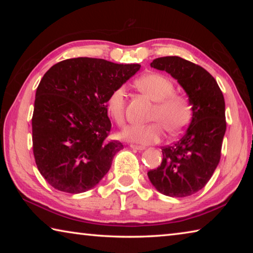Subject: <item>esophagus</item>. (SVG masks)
<instances>
[{"instance_id":"esophagus-1","label":"esophagus","mask_w":253,"mask_h":253,"mask_svg":"<svg viewBox=\"0 0 253 253\" xmlns=\"http://www.w3.org/2000/svg\"><path fill=\"white\" fill-rule=\"evenodd\" d=\"M129 147L132 149H136V151H143V149H145L144 146H139V145H135V144H130Z\"/></svg>"}]
</instances>
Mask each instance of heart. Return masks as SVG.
<instances>
[{
    "mask_svg": "<svg viewBox=\"0 0 253 253\" xmlns=\"http://www.w3.org/2000/svg\"><path fill=\"white\" fill-rule=\"evenodd\" d=\"M135 84L148 98L156 101L149 116L153 123L128 126L122 132L123 138L139 144H153L162 138L164 129L172 136L185 129L193 116V106L187 96L174 92V83L169 77L153 72L140 77ZM126 97L125 85H119L109 93L106 101L108 115L119 126L125 123Z\"/></svg>",
    "mask_w": 253,
    "mask_h": 253,
    "instance_id": "b5f03b06",
    "label": "heart"
}]
</instances>
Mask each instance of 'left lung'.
Here are the masks:
<instances>
[{
    "mask_svg": "<svg viewBox=\"0 0 253 253\" xmlns=\"http://www.w3.org/2000/svg\"><path fill=\"white\" fill-rule=\"evenodd\" d=\"M151 67L176 79L193 106L185 134L162 148L161 165L147 173L162 194L185 198L207 185L220 162L226 129L224 97L216 80L204 68L181 57L157 58Z\"/></svg>",
    "mask_w": 253,
    "mask_h": 253,
    "instance_id": "left-lung-1",
    "label": "left lung"
}]
</instances>
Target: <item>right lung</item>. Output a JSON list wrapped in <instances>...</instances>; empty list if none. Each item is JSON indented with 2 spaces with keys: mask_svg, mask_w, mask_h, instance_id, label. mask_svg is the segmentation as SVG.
<instances>
[{
  "mask_svg": "<svg viewBox=\"0 0 253 253\" xmlns=\"http://www.w3.org/2000/svg\"><path fill=\"white\" fill-rule=\"evenodd\" d=\"M140 65L74 58L55 63L37 88L32 116L33 155L42 176L55 190L83 193L108 172L124 147L108 140L106 101Z\"/></svg>",
  "mask_w": 253,
  "mask_h": 253,
  "instance_id": "obj_1",
  "label": "right lung"
}]
</instances>
